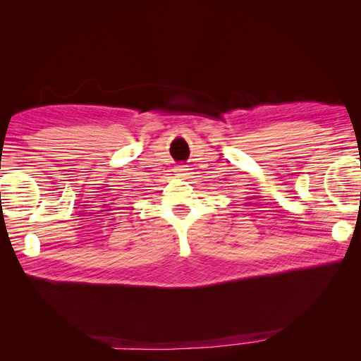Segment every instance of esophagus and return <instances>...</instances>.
<instances>
[{
    "instance_id": "34e87169",
    "label": "esophagus",
    "mask_w": 361,
    "mask_h": 361,
    "mask_svg": "<svg viewBox=\"0 0 361 361\" xmlns=\"http://www.w3.org/2000/svg\"><path fill=\"white\" fill-rule=\"evenodd\" d=\"M188 172H189V166H186V164H180L175 167V175L180 176V178H185Z\"/></svg>"
}]
</instances>
